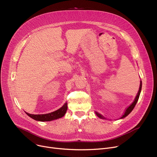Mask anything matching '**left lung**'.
Here are the masks:
<instances>
[{
    "label": "left lung",
    "mask_w": 157,
    "mask_h": 157,
    "mask_svg": "<svg viewBox=\"0 0 157 157\" xmlns=\"http://www.w3.org/2000/svg\"><path fill=\"white\" fill-rule=\"evenodd\" d=\"M141 88H142V81H141H141H140V86H139V91H138V93H137V95H136V98H135V99H134V102H133L132 103V104L128 107V108L126 109V111H125L124 114H123V116L120 118V119H123V118H125L126 117H127L128 115L132 112V110L134 109V107H135L136 103H137V101H138V99H139V97L140 94H141ZM95 113L96 115H97V116L98 118H100L101 119L106 120V118H105L104 117H103L102 115L100 113H97V112H96V111H95Z\"/></svg>",
    "instance_id": "8db88e82"
}]
</instances>
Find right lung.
<instances>
[{"mask_svg":"<svg viewBox=\"0 0 157 157\" xmlns=\"http://www.w3.org/2000/svg\"><path fill=\"white\" fill-rule=\"evenodd\" d=\"M67 110V102H65L61 108L53 112L43 114H32L27 112L26 114L31 118L39 121H50L61 118L65 114Z\"/></svg>","mask_w":157,"mask_h":157,"instance_id":"right-lung-1","label":"right lung"}]
</instances>
